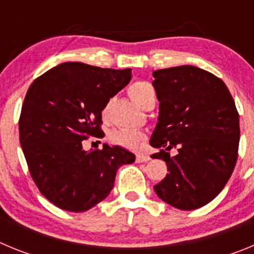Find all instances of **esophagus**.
Masks as SVG:
<instances>
[{
  "label": "esophagus",
  "instance_id": "esophagus-1",
  "mask_svg": "<svg viewBox=\"0 0 254 254\" xmlns=\"http://www.w3.org/2000/svg\"><path fill=\"white\" fill-rule=\"evenodd\" d=\"M150 160V156L146 154H137V156H136V161L137 163H146V161Z\"/></svg>",
  "mask_w": 254,
  "mask_h": 254
}]
</instances>
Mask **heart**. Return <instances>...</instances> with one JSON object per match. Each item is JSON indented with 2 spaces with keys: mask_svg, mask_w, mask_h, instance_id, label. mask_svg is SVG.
I'll list each match as a JSON object with an SVG mask.
<instances>
[{
  "mask_svg": "<svg viewBox=\"0 0 254 254\" xmlns=\"http://www.w3.org/2000/svg\"><path fill=\"white\" fill-rule=\"evenodd\" d=\"M154 90L149 82L136 81L129 85L128 94L134 103H140L149 91ZM111 140L117 145H121L127 149H137L140 146L141 141L143 140V133L136 128H128V127H122V128L114 129L111 133Z\"/></svg>",
  "mask_w": 254,
  "mask_h": 254,
  "instance_id": "obj_1",
  "label": "heart"
}]
</instances>
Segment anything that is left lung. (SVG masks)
<instances>
[{
  "instance_id": "1",
  "label": "left lung",
  "mask_w": 254,
  "mask_h": 254,
  "mask_svg": "<svg viewBox=\"0 0 254 254\" xmlns=\"http://www.w3.org/2000/svg\"><path fill=\"white\" fill-rule=\"evenodd\" d=\"M158 123L150 145L178 147V154L151 155L167 163L168 174L154 186L164 202L179 210L202 207L223 190L234 170L239 146V114L228 87L194 66L154 71Z\"/></svg>"
}]
</instances>
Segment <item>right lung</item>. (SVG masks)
Wrapping results in <instances>:
<instances>
[{"label":"right lung","instance_id":"right-lung-1","mask_svg":"<svg viewBox=\"0 0 254 254\" xmlns=\"http://www.w3.org/2000/svg\"><path fill=\"white\" fill-rule=\"evenodd\" d=\"M131 68L64 62L34 80L19 121L20 145L31 178L53 205L84 212L111 193L117 170L134 161L118 146L82 149L89 136H104L102 112L131 80Z\"/></svg>","mask_w":254,"mask_h":254}]
</instances>
